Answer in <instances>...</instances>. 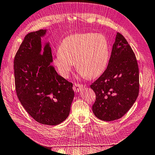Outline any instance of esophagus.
<instances>
[{
    "label": "esophagus",
    "mask_w": 155,
    "mask_h": 155,
    "mask_svg": "<svg viewBox=\"0 0 155 155\" xmlns=\"http://www.w3.org/2000/svg\"><path fill=\"white\" fill-rule=\"evenodd\" d=\"M84 88H85V86L84 85H80V84H78V83H75L73 87V90L76 92H79L81 91Z\"/></svg>",
    "instance_id": "1"
}]
</instances>
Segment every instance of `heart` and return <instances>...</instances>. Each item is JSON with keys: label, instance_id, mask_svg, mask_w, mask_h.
Masks as SVG:
<instances>
[{"label": "heart", "instance_id": "obj_1", "mask_svg": "<svg viewBox=\"0 0 155 155\" xmlns=\"http://www.w3.org/2000/svg\"><path fill=\"white\" fill-rule=\"evenodd\" d=\"M109 58V45L101 34L85 33L70 35L61 43L54 64L59 74L67 78L74 64L81 76L98 77L104 71Z\"/></svg>", "mask_w": 155, "mask_h": 155}]
</instances>
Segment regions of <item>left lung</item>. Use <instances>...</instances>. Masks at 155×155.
I'll list each match as a JSON object with an SVG mask.
<instances>
[{"label":"left lung","instance_id":"left-lung-1","mask_svg":"<svg viewBox=\"0 0 155 155\" xmlns=\"http://www.w3.org/2000/svg\"><path fill=\"white\" fill-rule=\"evenodd\" d=\"M139 86L137 58L128 42L118 32L107 69L91 85L96 94L94 114L107 121L121 118L137 100Z\"/></svg>","mask_w":155,"mask_h":155}]
</instances>
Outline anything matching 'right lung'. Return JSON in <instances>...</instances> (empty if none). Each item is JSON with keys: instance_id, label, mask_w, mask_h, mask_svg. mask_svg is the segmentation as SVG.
Returning <instances> with one entry per match:
<instances>
[{"instance_id": "1", "label": "right lung", "mask_w": 155, "mask_h": 155, "mask_svg": "<svg viewBox=\"0 0 155 155\" xmlns=\"http://www.w3.org/2000/svg\"><path fill=\"white\" fill-rule=\"evenodd\" d=\"M46 30L28 34L14 59L17 97L26 112L37 122L56 125L67 118L74 92L73 84L57 73L50 43L42 50L41 37Z\"/></svg>"}]
</instances>
